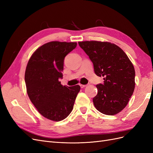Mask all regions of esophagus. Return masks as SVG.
Listing matches in <instances>:
<instances>
[{
  "mask_svg": "<svg viewBox=\"0 0 153 153\" xmlns=\"http://www.w3.org/2000/svg\"><path fill=\"white\" fill-rule=\"evenodd\" d=\"M80 87H81V88H84V87H85L87 85H82V84H80Z\"/></svg>",
  "mask_w": 153,
  "mask_h": 153,
  "instance_id": "obj_1",
  "label": "esophagus"
}]
</instances>
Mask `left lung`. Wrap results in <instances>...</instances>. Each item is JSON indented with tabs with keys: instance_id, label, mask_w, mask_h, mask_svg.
Wrapping results in <instances>:
<instances>
[{
	"instance_id": "left-lung-1",
	"label": "left lung",
	"mask_w": 153,
	"mask_h": 153,
	"mask_svg": "<svg viewBox=\"0 0 153 153\" xmlns=\"http://www.w3.org/2000/svg\"><path fill=\"white\" fill-rule=\"evenodd\" d=\"M78 44L93 64L96 75L105 77L103 84L96 85L94 106L103 114H118L126 107L135 89V71L131 62L114 43L87 41Z\"/></svg>"
}]
</instances>
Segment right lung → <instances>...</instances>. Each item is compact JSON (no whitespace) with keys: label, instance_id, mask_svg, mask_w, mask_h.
<instances>
[{"label":"right lung","instance_id":"obj_1","mask_svg":"<svg viewBox=\"0 0 153 153\" xmlns=\"http://www.w3.org/2000/svg\"><path fill=\"white\" fill-rule=\"evenodd\" d=\"M76 43L52 41L37 49L30 58L25 82L31 102L38 112L50 120L60 121L71 112L80 87L62 85L64 60Z\"/></svg>","mask_w":153,"mask_h":153}]
</instances>
